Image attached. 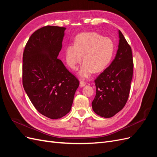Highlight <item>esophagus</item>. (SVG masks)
I'll list each match as a JSON object with an SVG mask.
<instances>
[{
  "label": "esophagus",
  "mask_w": 157,
  "mask_h": 157,
  "mask_svg": "<svg viewBox=\"0 0 157 157\" xmlns=\"http://www.w3.org/2000/svg\"><path fill=\"white\" fill-rule=\"evenodd\" d=\"M85 85H86V83H85V82L83 81V80H80V85H79L80 87V88L84 87V86H85Z\"/></svg>",
  "instance_id": "esophagus-1"
}]
</instances>
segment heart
<instances>
[{
  "label": "heart",
  "mask_w": 157,
  "mask_h": 157,
  "mask_svg": "<svg viewBox=\"0 0 157 157\" xmlns=\"http://www.w3.org/2000/svg\"><path fill=\"white\" fill-rule=\"evenodd\" d=\"M115 52V44L108 37L96 33H80L75 38L74 45L65 48V59L73 70L77 69L82 61L84 63L79 71L82 78H88L93 73H99L110 63Z\"/></svg>",
  "instance_id": "heart-1"
}]
</instances>
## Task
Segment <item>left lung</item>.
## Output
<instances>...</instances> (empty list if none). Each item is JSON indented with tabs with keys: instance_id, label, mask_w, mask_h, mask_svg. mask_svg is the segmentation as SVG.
Segmentation results:
<instances>
[{
	"instance_id": "obj_1",
	"label": "left lung",
	"mask_w": 157,
	"mask_h": 157,
	"mask_svg": "<svg viewBox=\"0 0 157 157\" xmlns=\"http://www.w3.org/2000/svg\"><path fill=\"white\" fill-rule=\"evenodd\" d=\"M118 48L111 65L94 80L96 94L92 103L97 115L110 118L126 105L129 97L134 63L130 46L120 30Z\"/></svg>"
}]
</instances>
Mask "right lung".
Here are the masks:
<instances>
[{
	"label": "right lung",
	"instance_id": "add662e5",
	"mask_svg": "<svg viewBox=\"0 0 157 157\" xmlns=\"http://www.w3.org/2000/svg\"><path fill=\"white\" fill-rule=\"evenodd\" d=\"M65 27L45 26L28 40L23 54V86L42 115L58 119L71 111L78 80L58 59Z\"/></svg>",
	"mask_w": 157,
	"mask_h": 157
}]
</instances>
